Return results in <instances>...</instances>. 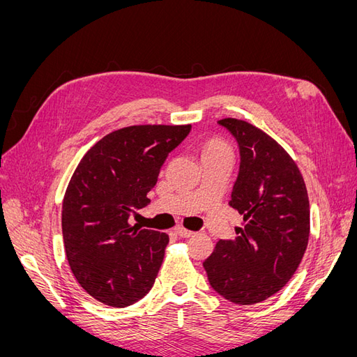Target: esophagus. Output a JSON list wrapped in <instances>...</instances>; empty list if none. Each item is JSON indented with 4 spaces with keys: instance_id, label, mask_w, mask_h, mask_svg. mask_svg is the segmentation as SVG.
<instances>
[{
    "instance_id": "obj_1",
    "label": "esophagus",
    "mask_w": 357,
    "mask_h": 357,
    "mask_svg": "<svg viewBox=\"0 0 357 357\" xmlns=\"http://www.w3.org/2000/svg\"><path fill=\"white\" fill-rule=\"evenodd\" d=\"M174 231H176V234H177V235H180V236H181V238H189V236H192V235H193V232H192V231L185 229V228H181V226H177V228H176Z\"/></svg>"
}]
</instances>
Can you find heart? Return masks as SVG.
<instances>
[{
	"instance_id": "b5f03b06",
	"label": "heart",
	"mask_w": 357,
	"mask_h": 357,
	"mask_svg": "<svg viewBox=\"0 0 357 357\" xmlns=\"http://www.w3.org/2000/svg\"><path fill=\"white\" fill-rule=\"evenodd\" d=\"M226 150H229V147L226 146L220 139H210V142L205 143L204 150H202V156H208V155H215V153H220V152H226Z\"/></svg>"
}]
</instances>
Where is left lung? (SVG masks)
<instances>
[{"mask_svg": "<svg viewBox=\"0 0 357 357\" xmlns=\"http://www.w3.org/2000/svg\"><path fill=\"white\" fill-rule=\"evenodd\" d=\"M235 138L240 171L229 205L243 214L235 240H220L202 264L211 287L234 304L252 305L283 289L310 235V202L296 164L275 139L238 119L218 122Z\"/></svg>", "mask_w": 357, "mask_h": 357, "instance_id": "left-lung-1", "label": "left lung"}]
</instances>
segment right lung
Listing matches in <instances>:
<instances>
[{"mask_svg": "<svg viewBox=\"0 0 357 357\" xmlns=\"http://www.w3.org/2000/svg\"><path fill=\"white\" fill-rule=\"evenodd\" d=\"M190 125L117 129L83 156L62 204V236L71 271L96 301L128 307L152 289L168 235L129 225L146 207L160 167Z\"/></svg>", "mask_w": 357, "mask_h": 357, "instance_id": "obj_1", "label": "right lung"}]
</instances>
